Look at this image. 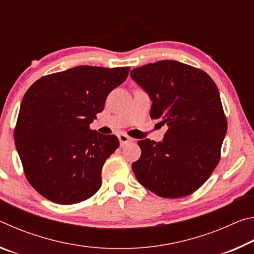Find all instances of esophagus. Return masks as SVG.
Segmentation results:
<instances>
[{"mask_svg": "<svg viewBox=\"0 0 254 254\" xmlns=\"http://www.w3.org/2000/svg\"><path fill=\"white\" fill-rule=\"evenodd\" d=\"M118 137H119V141H120V144H121V147H123V145H126L127 143L132 142V141H133L132 137L127 136V134H123V133H121V134H119Z\"/></svg>", "mask_w": 254, "mask_h": 254, "instance_id": "esophagus-1", "label": "esophagus"}]
</instances>
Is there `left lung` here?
Returning a JSON list of instances; mask_svg holds the SVG:
<instances>
[{"mask_svg":"<svg viewBox=\"0 0 254 254\" xmlns=\"http://www.w3.org/2000/svg\"><path fill=\"white\" fill-rule=\"evenodd\" d=\"M131 77L152 102L150 117L168 126L160 142L137 141L132 170L142 186L165 198L197 190L220 161L227 130L220 93L205 71L176 60L134 68Z\"/></svg>","mask_w":254,"mask_h":254,"instance_id":"1","label":"left lung"}]
</instances>
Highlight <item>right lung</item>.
<instances>
[{"mask_svg": "<svg viewBox=\"0 0 254 254\" xmlns=\"http://www.w3.org/2000/svg\"><path fill=\"white\" fill-rule=\"evenodd\" d=\"M128 70L77 66L41 77L24 94L15 147L28 182L47 199L76 204L100 189L103 165L120 143L89 124Z\"/></svg>", "mask_w": 254, "mask_h": 254, "instance_id": "right-lung-1", "label": "right lung"}]
</instances>
